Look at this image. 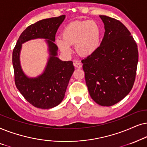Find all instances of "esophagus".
Returning a JSON list of instances; mask_svg holds the SVG:
<instances>
[{"label": "esophagus", "instance_id": "obj_1", "mask_svg": "<svg viewBox=\"0 0 147 147\" xmlns=\"http://www.w3.org/2000/svg\"><path fill=\"white\" fill-rule=\"evenodd\" d=\"M74 66H75V68H82V64L79 61H75L74 62Z\"/></svg>", "mask_w": 147, "mask_h": 147}]
</instances>
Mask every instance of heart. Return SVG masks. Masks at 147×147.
<instances>
[{
	"label": "heart",
	"mask_w": 147,
	"mask_h": 147,
	"mask_svg": "<svg viewBox=\"0 0 147 147\" xmlns=\"http://www.w3.org/2000/svg\"><path fill=\"white\" fill-rule=\"evenodd\" d=\"M100 40V27L95 21L88 20L68 24L62 31V38L56 39V44L66 55L72 54L71 45L75 44V50L79 55L89 56L96 52Z\"/></svg>",
	"instance_id": "b5f03b06"
}]
</instances>
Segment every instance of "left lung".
<instances>
[{"instance_id":"obj_1","label":"left lung","mask_w":147,"mask_h":147,"mask_svg":"<svg viewBox=\"0 0 147 147\" xmlns=\"http://www.w3.org/2000/svg\"><path fill=\"white\" fill-rule=\"evenodd\" d=\"M105 34L96 52L82 60L90 96L101 106H111L132 89L138 61L137 45L120 21L99 15Z\"/></svg>"}]
</instances>
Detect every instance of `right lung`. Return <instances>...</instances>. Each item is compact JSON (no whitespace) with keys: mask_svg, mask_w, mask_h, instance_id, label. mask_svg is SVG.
I'll return each instance as SVG.
<instances>
[{"mask_svg":"<svg viewBox=\"0 0 147 147\" xmlns=\"http://www.w3.org/2000/svg\"><path fill=\"white\" fill-rule=\"evenodd\" d=\"M65 15L42 19L27 27L19 36L13 52V65L16 87L25 99L34 107L50 109L63 100L70 79L75 70L72 61H62L58 56L54 44L58 27ZM36 38H44L48 46L49 57L42 73L29 78L21 68L20 54L22 44Z\"/></svg>","mask_w":147,"mask_h":147,"instance_id":"right-lung-1","label":"right lung"}]
</instances>
